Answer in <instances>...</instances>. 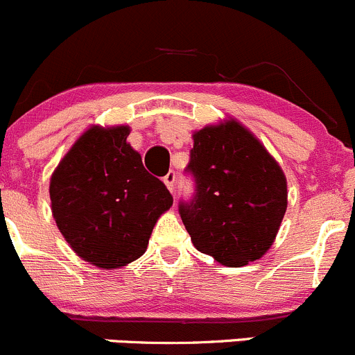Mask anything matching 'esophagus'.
<instances>
[{
  "mask_svg": "<svg viewBox=\"0 0 355 355\" xmlns=\"http://www.w3.org/2000/svg\"><path fill=\"white\" fill-rule=\"evenodd\" d=\"M163 182H164V185H166L168 191L173 192L175 191V182H177V175H175V171H168V173L164 175Z\"/></svg>",
  "mask_w": 355,
  "mask_h": 355,
  "instance_id": "esophagus-1",
  "label": "esophagus"
}]
</instances>
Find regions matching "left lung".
Instances as JSON below:
<instances>
[{
  "mask_svg": "<svg viewBox=\"0 0 355 355\" xmlns=\"http://www.w3.org/2000/svg\"><path fill=\"white\" fill-rule=\"evenodd\" d=\"M187 170L196 196L180 216L200 252L245 266L270 250L287 211V178L263 142L235 118L192 134Z\"/></svg>",
  "mask_w": 355,
  "mask_h": 355,
  "instance_id": "obj_1",
  "label": "left lung"
}]
</instances>
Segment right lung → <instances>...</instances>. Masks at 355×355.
I'll list each match as a JSON object with an SVG mask.
<instances>
[{
    "mask_svg": "<svg viewBox=\"0 0 355 355\" xmlns=\"http://www.w3.org/2000/svg\"><path fill=\"white\" fill-rule=\"evenodd\" d=\"M128 134V125H92L49 180L56 227L78 257L103 270L139 259L156 221L173 204L163 182L146 171Z\"/></svg>",
    "mask_w": 355,
    "mask_h": 355,
    "instance_id": "add662e5",
    "label": "right lung"
}]
</instances>
